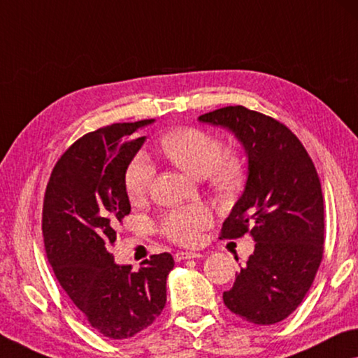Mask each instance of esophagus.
<instances>
[{
  "instance_id": "esophagus-1",
  "label": "esophagus",
  "mask_w": 358,
  "mask_h": 358,
  "mask_svg": "<svg viewBox=\"0 0 358 358\" xmlns=\"http://www.w3.org/2000/svg\"><path fill=\"white\" fill-rule=\"evenodd\" d=\"M176 261L180 262V261H185V259H198V257H201L200 252H190V251H180V252H176Z\"/></svg>"
}]
</instances>
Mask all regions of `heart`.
Segmentation results:
<instances>
[{
  "label": "heart",
  "instance_id": "obj_1",
  "mask_svg": "<svg viewBox=\"0 0 358 358\" xmlns=\"http://www.w3.org/2000/svg\"><path fill=\"white\" fill-rule=\"evenodd\" d=\"M160 147L176 166L192 178H210L221 190L238 185L243 164L235 155H221L222 145L216 137L196 128H180L163 137ZM155 166L145 153L136 155L124 173V187L133 201L142 200L150 190ZM213 221V214L203 205H189L166 213L162 219L163 234L180 245H195L200 234Z\"/></svg>",
  "mask_w": 358,
  "mask_h": 358
}]
</instances>
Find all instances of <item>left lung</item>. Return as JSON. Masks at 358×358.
<instances>
[{
  "instance_id": "8db88e82",
  "label": "left lung",
  "mask_w": 358,
  "mask_h": 358,
  "mask_svg": "<svg viewBox=\"0 0 358 358\" xmlns=\"http://www.w3.org/2000/svg\"><path fill=\"white\" fill-rule=\"evenodd\" d=\"M198 122L232 133L248 158L243 194L224 221L222 238L250 230L256 245L224 304L246 322L273 325L301 304L322 262L325 224L315 166L287 126L243 106Z\"/></svg>"
}]
</instances>
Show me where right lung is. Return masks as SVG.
I'll list each match as a JSON object with an SVG mask.
<instances>
[{
  "label": "right lung",
  "instance_id": "right-lung-1",
  "mask_svg": "<svg viewBox=\"0 0 358 358\" xmlns=\"http://www.w3.org/2000/svg\"><path fill=\"white\" fill-rule=\"evenodd\" d=\"M155 123H117L81 137L60 157L43 205L48 259L60 287L92 328L126 339L155 322L166 304L169 252L153 255L134 272L110 252L118 222L129 214L124 173Z\"/></svg>",
  "mask_w": 358,
  "mask_h": 358
}]
</instances>
